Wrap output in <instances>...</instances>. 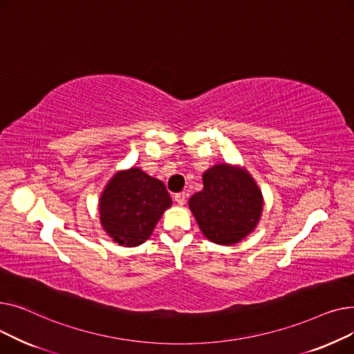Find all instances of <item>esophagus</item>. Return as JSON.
<instances>
[{
    "label": "esophagus",
    "mask_w": 354,
    "mask_h": 354,
    "mask_svg": "<svg viewBox=\"0 0 354 354\" xmlns=\"http://www.w3.org/2000/svg\"><path fill=\"white\" fill-rule=\"evenodd\" d=\"M174 199H175V202L178 203V205H183L185 201H187V195H185V192H179V194H176L174 196Z\"/></svg>",
    "instance_id": "obj_1"
}]
</instances>
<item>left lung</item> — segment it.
<instances>
[{
	"mask_svg": "<svg viewBox=\"0 0 354 354\" xmlns=\"http://www.w3.org/2000/svg\"><path fill=\"white\" fill-rule=\"evenodd\" d=\"M203 189L189 198L203 236L218 245H235L247 238L263 215L264 198L243 166L216 163L202 175Z\"/></svg>",
	"mask_w": 354,
	"mask_h": 354,
	"instance_id": "left-lung-1",
	"label": "left lung"
}]
</instances>
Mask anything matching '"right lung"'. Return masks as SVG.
Here are the masks:
<instances>
[{
    "label": "right lung",
    "mask_w": 354,
    "mask_h": 354,
    "mask_svg": "<svg viewBox=\"0 0 354 354\" xmlns=\"http://www.w3.org/2000/svg\"><path fill=\"white\" fill-rule=\"evenodd\" d=\"M172 199L162 180L140 167L118 171L99 199L100 224L104 232L122 247H138L152 235Z\"/></svg>",
    "instance_id": "1"
}]
</instances>
